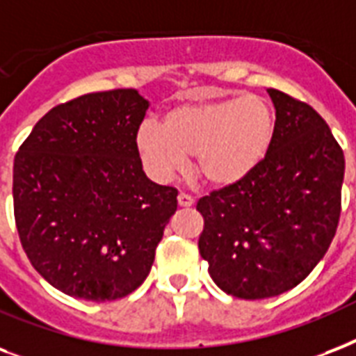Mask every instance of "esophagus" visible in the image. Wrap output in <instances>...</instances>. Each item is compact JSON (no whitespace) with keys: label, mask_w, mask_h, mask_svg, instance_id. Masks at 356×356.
Wrapping results in <instances>:
<instances>
[{"label":"esophagus","mask_w":356,"mask_h":356,"mask_svg":"<svg viewBox=\"0 0 356 356\" xmlns=\"http://www.w3.org/2000/svg\"><path fill=\"white\" fill-rule=\"evenodd\" d=\"M178 204H180L181 208H191L193 204H195V198L191 195H187V193H180L178 195Z\"/></svg>","instance_id":"obj_1"}]
</instances>
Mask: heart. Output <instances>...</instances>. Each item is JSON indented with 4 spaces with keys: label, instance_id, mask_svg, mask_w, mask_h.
Here are the masks:
<instances>
[{
    "label": "heart",
    "instance_id": "1",
    "mask_svg": "<svg viewBox=\"0 0 356 356\" xmlns=\"http://www.w3.org/2000/svg\"><path fill=\"white\" fill-rule=\"evenodd\" d=\"M275 115L258 96L184 104L163 118L140 122L135 147L154 180L167 181L195 156V172L211 187H232L249 178L271 150Z\"/></svg>",
    "mask_w": 356,
    "mask_h": 356
}]
</instances>
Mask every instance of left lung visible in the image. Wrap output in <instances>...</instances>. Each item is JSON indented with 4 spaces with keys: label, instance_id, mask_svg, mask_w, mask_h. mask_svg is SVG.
Wrapping results in <instances>:
<instances>
[{
    "label": "left lung",
    "instance_id": "1",
    "mask_svg": "<svg viewBox=\"0 0 356 356\" xmlns=\"http://www.w3.org/2000/svg\"><path fill=\"white\" fill-rule=\"evenodd\" d=\"M266 161L241 184L197 202L198 250L213 282L238 299L296 288L329 250L341 211L346 159L321 115L277 89Z\"/></svg>",
    "mask_w": 356,
    "mask_h": 356
}]
</instances>
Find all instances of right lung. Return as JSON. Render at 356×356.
<instances>
[{"label":"right lung","instance_id":"1","mask_svg":"<svg viewBox=\"0 0 356 356\" xmlns=\"http://www.w3.org/2000/svg\"><path fill=\"white\" fill-rule=\"evenodd\" d=\"M147 109L135 89L83 95L49 109L16 152L22 247L66 296L115 301L150 273L178 191L143 170L135 134Z\"/></svg>","mask_w":356,"mask_h":356}]
</instances>
